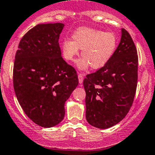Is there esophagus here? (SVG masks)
<instances>
[{"label":"esophagus","mask_w":155,"mask_h":155,"mask_svg":"<svg viewBox=\"0 0 155 155\" xmlns=\"http://www.w3.org/2000/svg\"><path fill=\"white\" fill-rule=\"evenodd\" d=\"M78 78H79V82L80 84H82V82H83V75L82 73H79L78 74Z\"/></svg>","instance_id":"1"}]
</instances>
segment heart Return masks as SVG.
Returning <instances> with one entry per match:
<instances>
[{
	"label": "heart",
	"mask_w": 155,
	"mask_h": 155,
	"mask_svg": "<svg viewBox=\"0 0 155 155\" xmlns=\"http://www.w3.org/2000/svg\"><path fill=\"white\" fill-rule=\"evenodd\" d=\"M73 40L66 39L61 44L64 59L73 61L82 49V58L76 63L80 70H86L91 66L93 69L103 67L111 59L116 49L118 38L112 32L90 27H80L72 36Z\"/></svg>",
	"instance_id": "b5f03b06"
}]
</instances>
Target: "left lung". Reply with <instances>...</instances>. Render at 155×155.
<instances>
[{"mask_svg":"<svg viewBox=\"0 0 155 155\" xmlns=\"http://www.w3.org/2000/svg\"><path fill=\"white\" fill-rule=\"evenodd\" d=\"M138 66L135 45L121 29V41L109 61L83 81L86 118L91 125L108 128L126 116L136 92Z\"/></svg>","mask_w":155,"mask_h":155,"instance_id":"obj_1","label":"left lung"}]
</instances>
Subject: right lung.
Masks as SVG:
<instances>
[{
	"instance_id": "1",
	"label": "right lung",
	"mask_w": 155,
	"mask_h": 155,
	"mask_svg": "<svg viewBox=\"0 0 155 155\" xmlns=\"http://www.w3.org/2000/svg\"><path fill=\"white\" fill-rule=\"evenodd\" d=\"M64 24H38L22 37L15 55L13 83L24 112L34 123L51 128L63 121L65 102L79 84L74 68L61 56Z\"/></svg>"
}]
</instances>
